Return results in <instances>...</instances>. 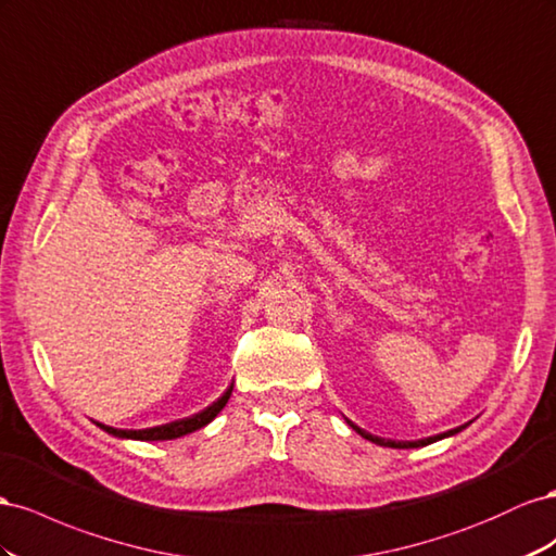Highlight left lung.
<instances>
[{"instance_id":"1","label":"left lung","mask_w":556,"mask_h":556,"mask_svg":"<svg viewBox=\"0 0 556 556\" xmlns=\"http://www.w3.org/2000/svg\"><path fill=\"white\" fill-rule=\"evenodd\" d=\"M346 424L354 428V431L361 435V438H366V440H370V442H375V445H379V447H393V450H415V447H426V445H431V442H438V440H442V438H450V435H456L458 431H464L466 426H458V428H452V431H447V433H440V435H433V438H424V440H387V438H377V435H372V433H368V431H363V428H358L356 424H352L346 419Z\"/></svg>"}]
</instances>
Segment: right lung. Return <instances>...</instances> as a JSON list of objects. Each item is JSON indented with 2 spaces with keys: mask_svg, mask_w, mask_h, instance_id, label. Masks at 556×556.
Listing matches in <instances>:
<instances>
[{
  "mask_svg": "<svg viewBox=\"0 0 556 556\" xmlns=\"http://www.w3.org/2000/svg\"><path fill=\"white\" fill-rule=\"evenodd\" d=\"M230 393H232V387L224 395H220L216 403H212L210 407H204L202 412H198V415H193V417L177 419V421H169V424H163V426H153V428H141V431H123V428H111V426H104V424H98V426L102 428V431H106L109 435L123 438V440H149V442H153V440L184 438L188 433L198 431V428L207 426L210 421H214L218 412L226 407Z\"/></svg>",
  "mask_w": 556,
  "mask_h": 556,
  "instance_id": "obj_1",
  "label": "right lung"
}]
</instances>
